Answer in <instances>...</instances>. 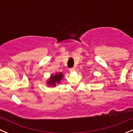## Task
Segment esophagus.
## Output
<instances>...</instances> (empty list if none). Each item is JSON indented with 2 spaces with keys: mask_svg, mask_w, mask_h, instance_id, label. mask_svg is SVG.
<instances>
[{
  "mask_svg": "<svg viewBox=\"0 0 133 133\" xmlns=\"http://www.w3.org/2000/svg\"><path fill=\"white\" fill-rule=\"evenodd\" d=\"M69 71H70L71 72L75 71V68H70V69H69Z\"/></svg>",
  "mask_w": 133,
  "mask_h": 133,
  "instance_id": "34e87169",
  "label": "esophagus"
}]
</instances>
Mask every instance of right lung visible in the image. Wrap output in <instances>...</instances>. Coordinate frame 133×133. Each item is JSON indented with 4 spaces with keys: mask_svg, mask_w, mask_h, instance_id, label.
I'll return each instance as SVG.
<instances>
[{
    "mask_svg": "<svg viewBox=\"0 0 133 133\" xmlns=\"http://www.w3.org/2000/svg\"><path fill=\"white\" fill-rule=\"evenodd\" d=\"M63 74L62 73H56L55 75H52L51 77L49 78V80H48L47 84L49 86H56V84H59L60 82V80L63 78Z\"/></svg>",
    "mask_w": 133,
    "mask_h": 133,
    "instance_id": "add662e5",
    "label": "right lung"
}]
</instances>
